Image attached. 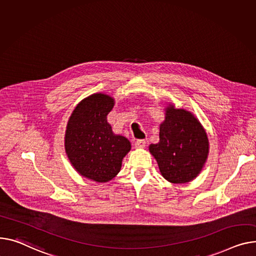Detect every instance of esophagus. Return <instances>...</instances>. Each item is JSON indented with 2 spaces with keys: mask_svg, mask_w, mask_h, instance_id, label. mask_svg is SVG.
Here are the masks:
<instances>
[{
  "mask_svg": "<svg viewBox=\"0 0 256 256\" xmlns=\"http://www.w3.org/2000/svg\"><path fill=\"white\" fill-rule=\"evenodd\" d=\"M146 145V141L145 140H137L134 143V147L138 148V149H141V148H144Z\"/></svg>",
  "mask_w": 256,
  "mask_h": 256,
  "instance_id": "34e87169",
  "label": "esophagus"
}]
</instances>
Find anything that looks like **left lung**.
Segmentation results:
<instances>
[{
	"mask_svg": "<svg viewBox=\"0 0 256 256\" xmlns=\"http://www.w3.org/2000/svg\"><path fill=\"white\" fill-rule=\"evenodd\" d=\"M149 151L158 162L162 177L171 183L194 180L202 171L209 153L207 134L190 111L168 105L160 126V142Z\"/></svg>",
	"mask_w": 256,
	"mask_h": 256,
	"instance_id": "1",
	"label": "left lung"
}]
</instances>
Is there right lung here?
<instances>
[{
  "label": "right lung",
  "mask_w": 256,
  "mask_h": 256,
  "mask_svg": "<svg viewBox=\"0 0 256 256\" xmlns=\"http://www.w3.org/2000/svg\"><path fill=\"white\" fill-rule=\"evenodd\" d=\"M114 98L94 94L82 100L66 124L64 149L76 171L90 180L104 183L122 168L124 158L130 150V141L115 134L107 122Z\"/></svg>",
  "instance_id": "obj_1"
}]
</instances>
